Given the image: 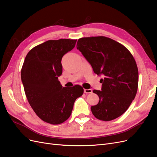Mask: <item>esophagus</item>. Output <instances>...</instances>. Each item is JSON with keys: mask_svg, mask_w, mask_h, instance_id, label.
I'll return each mask as SVG.
<instances>
[{"mask_svg": "<svg viewBox=\"0 0 157 157\" xmlns=\"http://www.w3.org/2000/svg\"><path fill=\"white\" fill-rule=\"evenodd\" d=\"M84 93H86V94L91 93H92V89H84Z\"/></svg>", "mask_w": 157, "mask_h": 157, "instance_id": "34e87169", "label": "esophagus"}]
</instances>
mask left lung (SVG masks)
Here are the masks:
<instances>
[{
	"label": "left lung",
	"instance_id": "obj_1",
	"mask_svg": "<svg viewBox=\"0 0 157 157\" xmlns=\"http://www.w3.org/2000/svg\"><path fill=\"white\" fill-rule=\"evenodd\" d=\"M77 48L97 75H103L101 91L93 90L99 101L91 110L97 119L110 121L126 112L135 98L139 74L131 52L110 38L98 36L78 39Z\"/></svg>",
	"mask_w": 157,
	"mask_h": 157
}]
</instances>
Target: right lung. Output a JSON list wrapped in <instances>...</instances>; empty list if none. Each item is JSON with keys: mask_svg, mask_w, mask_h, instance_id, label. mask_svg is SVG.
Segmentation results:
<instances>
[{"mask_svg": "<svg viewBox=\"0 0 157 157\" xmlns=\"http://www.w3.org/2000/svg\"><path fill=\"white\" fill-rule=\"evenodd\" d=\"M76 39L48 40L26 55L21 78L31 108L44 122L56 125L68 120L76 98L83 89L79 85L62 87L58 78L62 73V58L74 48Z\"/></svg>", "mask_w": 157, "mask_h": 157, "instance_id": "obj_1", "label": "right lung"}]
</instances>
